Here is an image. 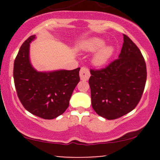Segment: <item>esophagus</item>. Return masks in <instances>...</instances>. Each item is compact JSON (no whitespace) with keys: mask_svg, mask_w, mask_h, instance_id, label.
<instances>
[{"mask_svg":"<svg viewBox=\"0 0 160 160\" xmlns=\"http://www.w3.org/2000/svg\"><path fill=\"white\" fill-rule=\"evenodd\" d=\"M80 77L82 80H87L90 77L89 69L86 67H82L80 71Z\"/></svg>","mask_w":160,"mask_h":160,"instance_id":"1","label":"esophagus"}]
</instances>
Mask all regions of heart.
Here are the masks:
<instances>
[{"instance_id": "obj_1", "label": "heart", "mask_w": 160, "mask_h": 160, "mask_svg": "<svg viewBox=\"0 0 160 160\" xmlns=\"http://www.w3.org/2000/svg\"><path fill=\"white\" fill-rule=\"evenodd\" d=\"M105 45V41L98 38H92L82 42L79 45V49L86 52H98L94 57V63L96 65L102 66L108 62L114 52L113 46Z\"/></svg>"}]
</instances>
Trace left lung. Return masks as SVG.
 Wrapping results in <instances>:
<instances>
[{"label": "left lung", "mask_w": 160, "mask_h": 160, "mask_svg": "<svg viewBox=\"0 0 160 160\" xmlns=\"http://www.w3.org/2000/svg\"><path fill=\"white\" fill-rule=\"evenodd\" d=\"M123 41L117 59L104 68L90 70L92 106L108 120H115L135 109L146 83V63L140 49L126 34Z\"/></svg>", "instance_id": "8db88e82"}]
</instances>
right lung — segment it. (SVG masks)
<instances>
[{
  "instance_id": "obj_1",
  "label": "right lung",
  "mask_w": 160,
  "mask_h": 160,
  "mask_svg": "<svg viewBox=\"0 0 160 160\" xmlns=\"http://www.w3.org/2000/svg\"><path fill=\"white\" fill-rule=\"evenodd\" d=\"M29 37L20 47L14 61L13 78L17 95L23 107L45 120L56 118L66 111L74 88L80 81V68L67 71L39 72L29 59Z\"/></svg>"
}]
</instances>
